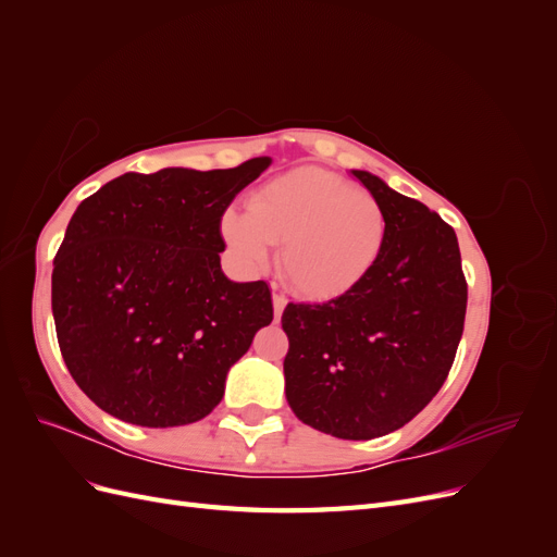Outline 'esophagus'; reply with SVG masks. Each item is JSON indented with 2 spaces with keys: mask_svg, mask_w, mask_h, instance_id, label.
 Returning a JSON list of instances; mask_svg holds the SVG:
<instances>
[{
  "mask_svg": "<svg viewBox=\"0 0 557 557\" xmlns=\"http://www.w3.org/2000/svg\"><path fill=\"white\" fill-rule=\"evenodd\" d=\"M272 299H274V315H276V318H281V315H283L285 305H288V299H285V297H283V295H278V293H276Z\"/></svg>",
  "mask_w": 557,
  "mask_h": 557,
  "instance_id": "esophagus-1",
  "label": "esophagus"
}]
</instances>
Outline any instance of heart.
I'll use <instances>...</instances> for the list:
<instances>
[{
    "mask_svg": "<svg viewBox=\"0 0 557 557\" xmlns=\"http://www.w3.org/2000/svg\"><path fill=\"white\" fill-rule=\"evenodd\" d=\"M221 234L248 269L264 267L281 246V269L293 288L313 301H332L372 276L387 242V221L369 193L305 166L260 185L248 211L227 209Z\"/></svg>",
    "mask_w": 557,
    "mask_h": 557,
    "instance_id": "heart-1",
    "label": "heart"
}]
</instances>
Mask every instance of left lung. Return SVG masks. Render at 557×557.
<instances>
[{"label": "left lung", "instance_id": "obj_1", "mask_svg": "<svg viewBox=\"0 0 557 557\" xmlns=\"http://www.w3.org/2000/svg\"><path fill=\"white\" fill-rule=\"evenodd\" d=\"M385 211L387 242L358 290L288 305L285 397L301 423L336 440H374L423 411L458 350L467 281L450 225L379 176L352 170Z\"/></svg>", "mask_w": 557, "mask_h": 557}]
</instances>
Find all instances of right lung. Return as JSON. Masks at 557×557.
Segmentation results:
<instances>
[{"instance_id": "right-lung-1", "label": "right lung", "mask_w": 557, "mask_h": 557, "mask_svg": "<svg viewBox=\"0 0 557 557\" xmlns=\"http://www.w3.org/2000/svg\"><path fill=\"white\" fill-rule=\"evenodd\" d=\"M269 162L129 172L81 201L53 262V318L64 364L99 409L176 428L223 399L274 307L264 281L223 274L221 215Z\"/></svg>"}]
</instances>
